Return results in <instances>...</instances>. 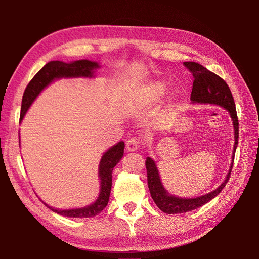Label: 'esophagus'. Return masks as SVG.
<instances>
[{
	"label": "esophagus",
	"instance_id": "34e87169",
	"mask_svg": "<svg viewBox=\"0 0 259 259\" xmlns=\"http://www.w3.org/2000/svg\"><path fill=\"white\" fill-rule=\"evenodd\" d=\"M138 149V140L136 138H131L126 143V150L128 152H134Z\"/></svg>",
	"mask_w": 259,
	"mask_h": 259
}]
</instances>
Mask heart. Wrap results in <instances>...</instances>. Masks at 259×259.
<instances>
[{
    "instance_id": "obj_1",
    "label": "heart",
    "mask_w": 259,
    "mask_h": 259,
    "mask_svg": "<svg viewBox=\"0 0 259 259\" xmlns=\"http://www.w3.org/2000/svg\"><path fill=\"white\" fill-rule=\"evenodd\" d=\"M167 86L162 81H153L143 85L142 88L132 91L125 98V106L130 110H146L158 104L163 98ZM174 98H169L167 103H173Z\"/></svg>"
}]
</instances>
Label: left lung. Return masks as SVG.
I'll return each mask as SVG.
<instances>
[{"instance_id":"obj_1","label":"left lung","mask_w":259,"mask_h":259,"mask_svg":"<svg viewBox=\"0 0 259 259\" xmlns=\"http://www.w3.org/2000/svg\"><path fill=\"white\" fill-rule=\"evenodd\" d=\"M184 65L190 70L193 75V84L190 100L192 105H214L224 108L228 111L234 131V144L232 151V159L230 168L227 173L225 180L219 185L216 189L199 195L195 198H180L176 197L175 194H170L165 188H164L162 180L159 174V169L156 167L154 160L148 156L146 160L147 177H148V187L150 190L151 198L154 203L162 211L166 214H182L187 213L193 209H197L203 206L210 200L221 193L224 189L227 182L229 180L230 173L233 165L234 153H236L239 140V122L236 110V104L232 97L231 91L227 83L219 77L217 74L210 72L205 67L193 61H186Z\"/></svg>"}]
</instances>
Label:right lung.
Listing matches in <instances>:
<instances>
[{"mask_svg":"<svg viewBox=\"0 0 259 259\" xmlns=\"http://www.w3.org/2000/svg\"><path fill=\"white\" fill-rule=\"evenodd\" d=\"M100 64L97 61H92L89 59H80L70 62H65L60 60H53L46 64L40 71H38L32 80L28 84L27 89L23 93L21 101V113L20 121L22 122L29 108L34 103V100L40 95L44 89L48 88L54 81L60 79H77V77H84V79H94L96 76L97 70L100 68ZM20 143V139H19ZM124 142H119L110 147L103 154L98 165V178L100 182V189L97 199L91 204L69 209L55 208L46 204L44 201L43 204L49 207L51 210L59 215L66 217L75 218H89L98 215L103 210L109 202L110 197L111 186H112V170L117 163L121 161L124 154Z\"/></svg>","mask_w":259,"mask_h":259,"instance_id":"add662e5","label":"right lung"}]
</instances>
